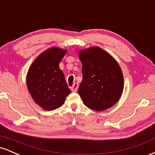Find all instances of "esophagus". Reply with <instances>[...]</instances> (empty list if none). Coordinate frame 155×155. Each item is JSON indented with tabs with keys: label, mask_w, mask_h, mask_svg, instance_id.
I'll return each instance as SVG.
<instances>
[{
	"label": "esophagus",
	"mask_w": 155,
	"mask_h": 155,
	"mask_svg": "<svg viewBox=\"0 0 155 155\" xmlns=\"http://www.w3.org/2000/svg\"><path fill=\"white\" fill-rule=\"evenodd\" d=\"M78 87H79V84L78 83H74V85L72 86L71 87V91L72 92H76L78 90Z\"/></svg>",
	"instance_id": "esophagus-1"
}]
</instances>
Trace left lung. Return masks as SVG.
Masks as SVG:
<instances>
[{
  "mask_svg": "<svg viewBox=\"0 0 155 155\" xmlns=\"http://www.w3.org/2000/svg\"><path fill=\"white\" fill-rule=\"evenodd\" d=\"M82 64V81L78 93L87 107L97 111L112 107L120 100L124 77L117 61L99 47L81 49L78 53Z\"/></svg>",
  "mask_w": 155,
  "mask_h": 155,
  "instance_id": "1",
  "label": "left lung"
}]
</instances>
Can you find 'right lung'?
<instances>
[{
  "mask_svg": "<svg viewBox=\"0 0 155 155\" xmlns=\"http://www.w3.org/2000/svg\"><path fill=\"white\" fill-rule=\"evenodd\" d=\"M66 49L51 47L35 58L27 74V87L32 98L46 111L60 107L70 94L59 63Z\"/></svg>",
  "mask_w": 155,
  "mask_h": 155,
  "instance_id": "1",
  "label": "right lung"
}]
</instances>
